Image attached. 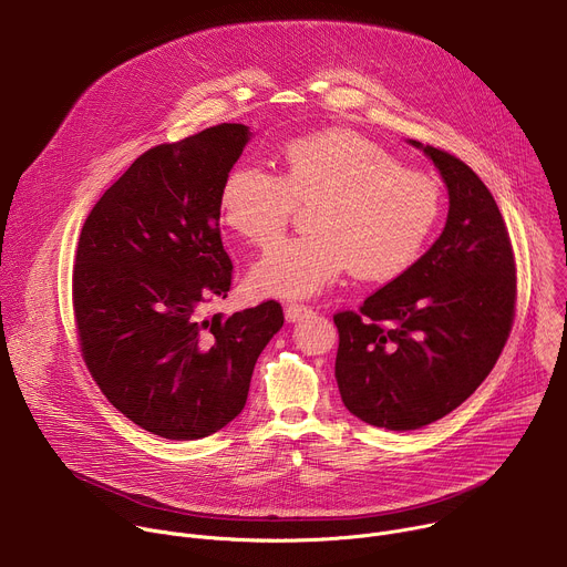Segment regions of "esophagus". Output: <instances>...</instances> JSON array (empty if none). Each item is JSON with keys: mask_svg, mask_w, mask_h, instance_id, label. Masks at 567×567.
Returning <instances> with one entry per match:
<instances>
[{"mask_svg": "<svg viewBox=\"0 0 567 567\" xmlns=\"http://www.w3.org/2000/svg\"><path fill=\"white\" fill-rule=\"evenodd\" d=\"M309 313H311V309L305 307V305H285V318L289 322H296V320H300V318H305Z\"/></svg>", "mask_w": 567, "mask_h": 567, "instance_id": "1", "label": "esophagus"}]
</instances>
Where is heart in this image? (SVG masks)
<instances>
[{"label":"heart","instance_id":"obj_1","mask_svg":"<svg viewBox=\"0 0 567 567\" xmlns=\"http://www.w3.org/2000/svg\"><path fill=\"white\" fill-rule=\"evenodd\" d=\"M296 202L313 204L311 233L285 239L251 269L249 287L260 296L309 298L346 269L359 280H392L417 260L440 215L433 177L350 130L287 143L282 177L237 164L219 188L221 221L258 249L280 239Z\"/></svg>","mask_w":567,"mask_h":567}]
</instances>
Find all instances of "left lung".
<instances>
[{"label":"left lung","mask_w":567,"mask_h":567,"mask_svg":"<svg viewBox=\"0 0 567 567\" xmlns=\"http://www.w3.org/2000/svg\"><path fill=\"white\" fill-rule=\"evenodd\" d=\"M440 171L449 215L401 276L334 316L346 409L388 431H415L466 401L496 365L514 322L516 265L498 204L457 156L409 141Z\"/></svg>","instance_id":"obj_1"}]
</instances>
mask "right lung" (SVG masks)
<instances>
[{
  "label": "right lung",
  "mask_w": 567,
  "mask_h": 567,
  "mask_svg": "<svg viewBox=\"0 0 567 567\" xmlns=\"http://www.w3.org/2000/svg\"><path fill=\"white\" fill-rule=\"evenodd\" d=\"M251 130L221 123L143 152L85 219L73 267L83 359L114 409L166 440H199L247 403L260 352L282 328L276 300L206 318L230 258L219 188Z\"/></svg>",
  "instance_id": "add662e5"
}]
</instances>
